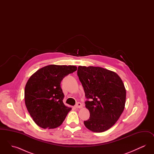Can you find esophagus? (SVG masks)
Returning a JSON list of instances; mask_svg holds the SVG:
<instances>
[{"label": "esophagus", "mask_w": 154, "mask_h": 154, "mask_svg": "<svg viewBox=\"0 0 154 154\" xmlns=\"http://www.w3.org/2000/svg\"><path fill=\"white\" fill-rule=\"evenodd\" d=\"M82 107V105L80 102L77 103V104L75 105V107L77 109H80Z\"/></svg>", "instance_id": "1"}]
</instances>
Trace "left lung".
I'll use <instances>...</instances> for the list:
<instances>
[{
	"label": "left lung",
	"instance_id": "obj_1",
	"mask_svg": "<svg viewBox=\"0 0 154 154\" xmlns=\"http://www.w3.org/2000/svg\"><path fill=\"white\" fill-rule=\"evenodd\" d=\"M77 75L89 100L85 102L90 113L85 126L97 133L109 129L124 110L126 89L121 79L114 72L94 66H79Z\"/></svg>",
	"mask_w": 154,
	"mask_h": 154
}]
</instances>
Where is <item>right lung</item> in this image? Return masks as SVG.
Listing matches in <instances>:
<instances>
[{
    "label": "right lung",
    "instance_id": "obj_1",
    "mask_svg": "<svg viewBox=\"0 0 154 154\" xmlns=\"http://www.w3.org/2000/svg\"><path fill=\"white\" fill-rule=\"evenodd\" d=\"M77 70L72 65H50L32 74L25 88V102L34 122L44 129L59 126L72 108L63 102L60 82Z\"/></svg>",
    "mask_w": 154,
    "mask_h": 154
}]
</instances>
